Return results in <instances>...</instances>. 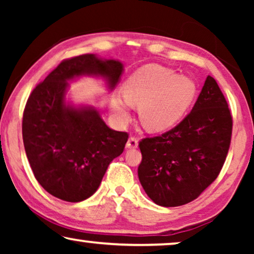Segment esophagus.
<instances>
[{"mask_svg": "<svg viewBox=\"0 0 254 254\" xmlns=\"http://www.w3.org/2000/svg\"><path fill=\"white\" fill-rule=\"evenodd\" d=\"M137 144H138L137 138L134 137V136H131V137H129V140L127 141L126 147L128 149H135V148H137Z\"/></svg>", "mask_w": 254, "mask_h": 254, "instance_id": "1", "label": "esophagus"}]
</instances>
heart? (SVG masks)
<instances>
[{"instance_id": "1", "label": "heart", "mask_w": 254, "mask_h": 254, "mask_svg": "<svg viewBox=\"0 0 254 254\" xmlns=\"http://www.w3.org/2000/svg\"><path fill=\"white\" fill-rule=\"evenodd\" d=\"M124 96H113L112 110L121 121L129 118L131 105H138V117L144 128L165 130L184 116L196 92L190 77L177 75L159 64H145L131 74L123 85Z\"/></svg>"}]
</instances>
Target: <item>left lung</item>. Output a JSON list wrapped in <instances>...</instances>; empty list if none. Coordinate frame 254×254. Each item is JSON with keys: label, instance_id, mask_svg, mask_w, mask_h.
<instances>
[{"label": "left lung", "instance_id": "obj_1", "mask_svg": "<svg viewBox=\"0 0 254 254\" xmlns=\"http://www.w3.org/2000/svg\"><path fill=\"white\" fill-rule=\"evenodd\" d=\"M232 117L216 81L208 76L193 109L166 133L140 141L137 175L148 196L163 207L196 199L220 175Z\"/></svg>", "mask_w": 254, "mask_h": 254}]
</instances>
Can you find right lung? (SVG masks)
I'll use <instances>...</instances> for the list:
<instances>
[{
	"instance_id": "1",
	"label": "right lung",
	"mask_w": 254,
	"mask_h": 254,
	"mask_svg": "<svg viewBox=\"0 0 254 254\" xmlns=\"http://www.w3.org/2000/svg\"><path fill=\"white\" fill-rule=\"evenodd\" d=\"M123 71L120 61L83 54L62 61L31 92L23 114L24 148L38 183L58 199L79 202L91 196L128 140L93 106L65 104L68 82L98 76L113 90Z\"/></svg>"
}]
</instances>
